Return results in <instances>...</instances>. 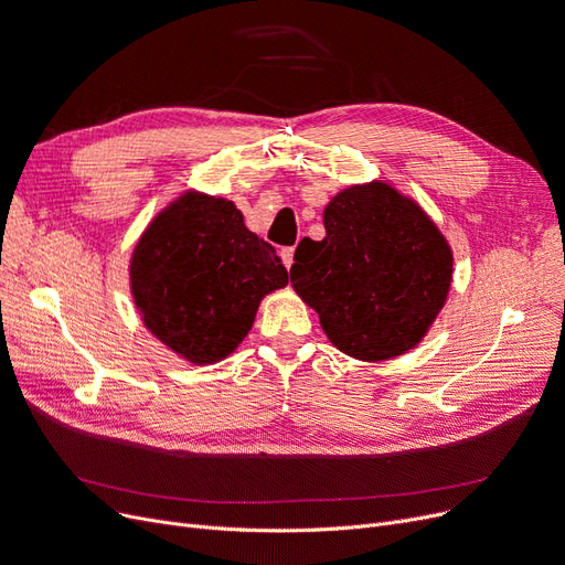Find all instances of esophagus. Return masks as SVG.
Instances as JSON below:
<instances>
[{"label": "esophagus", "instance_id": "obj_1", "mask_svg": "<svg viewBox=\"0 0 565 565\" xmlns=\"http://www.w3.org/2000/svg\"><path fill=\"white\" fill-rule=\"evenodd\" d=\"M281 260H284V265H286V270H290V265H292V260H295V249H292V247L281 249Z\"/></svg>", "mask_w": 565, "mask_h": 565}]
</instances>
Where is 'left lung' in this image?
<instances>
[{"instance_id":"obj_1","label":"left lung","mask_w":565,"mask_h":565,"mask_svg":"<svg viewBox=\"0 0 565 565\" xmlns=\"http://www.w3.org/2000/svg\"><path fill=\"white\" fill-rule=\"evenodd\" d=\"M324 237L295 252L290 284L330 343L360 362L417 348L454 281V252L424 207L387 181L350 185L322 211Z\"/></svg>"}]
</instances>
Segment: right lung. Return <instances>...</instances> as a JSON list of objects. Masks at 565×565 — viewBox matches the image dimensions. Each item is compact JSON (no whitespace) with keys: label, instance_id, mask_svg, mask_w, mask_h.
Wrapping results in <instances>:
<instances>
[{"label":"right lung","instance_id":"obj_1","mask_svg":"<svg viewBox=\"0 0 565 565\" xmlns=\"http://www.w3.org/2000/svg\"><path fill=\"white\" fill-rule=\"evenodd\" d=\"M135 309L160 343L217 364L249 334L265 295L288 284L275 247L224 196L185 190L148 222L128 265Z\"/></svg>","mask_w":565,"mask_h":565}]
</instances>
